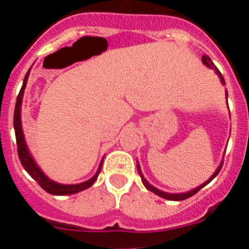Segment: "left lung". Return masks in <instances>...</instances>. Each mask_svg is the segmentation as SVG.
Returning <instances> with one entry per match:
<instances>
[{"mask_svg":"<svg viewBox=\"0 0 249 249\" xmlns=\"http://www.w3.org/2000/svg\"><path fill=\"white\" fill-rule=\"evenodd\" d=\"M202 63H203L204 66H207V67H208V68H211V70H214L215 74H217V76L219 77V81H221L222 85H226V82H224L223 76H222V73H221V72H219L218 68L215 67L214 63L212 62V59H211L210 57L206 56V54H204V56L202 57ZM226 98H228V92H227V91H226ZM222 164H223V162H221V164H219V166H218V168L215 169L214 173H213V175L211 176V177L208 178V179H207L206 182H204V183H202L201 186L196 187V188H193V190L187 191V192H183V193H169V192H163V191H160V190H158V188H156L155 186H152V184L149 183L148 181H147L146 178H144L143 173H142V171H141V166H140V163H138V160H137V169H138V173H140L141 178H142V183L144 184V187H146L147 190L151 191V192H153V193H155V195L160 196V197H162V198L169 199V201H183V199L190 198V197H192V196L196 195V193L198 192V191L201 190V188H203L204 186H207V184L210 183V182L212 181L213 178H214L215 176H217V175H218V173H219V171H221V168H222Z\"/></svg>","mask_w":249,"mask_h":249,"instance_id":"8db88e82","label":"left lung"}]
</instances>
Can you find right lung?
<instances>
[{
  "label": "right lung",
  "instance_id": "add662e5",
  "mask_svg": "<svg viewBox=\"0 0 249 249\" xmlns=\"http://www.w3.org/2000/svg\"><path fill=\"white\" fill-rule=\"evenodd\" d=\"M32 68V67H31ZM31 68L28 70V72L26 73L25 80H23V85L21 87V91H19L18 96H17L16 101V107H15V116H13V127H15V133H16V141H17V148H18V157L21 160L23 168L27 171L28 175L34 178L35 181L42 187L46 192L51 193V195L54 196H66V195H73V193H78L81 191H85L87 188L92 186V184L96 182L98 175L101 172V168H102L103 163V157L101 160L100 166H98L97 172L94 173L93 177H91L87 181L82 182V183H76V184H62L58 183V182L53 181L48 178L47 176L43 173V171L39 168L38 164L36 163L35 158L31 155L30 149H28L27 143H26L25 135H23V129H22V121H21V107H22V100H23V93H25L26 85H27L28 76H30Z\"/></svg>",
  "mask_w": 249,
  "mask_h": 249
}]
</instances>
